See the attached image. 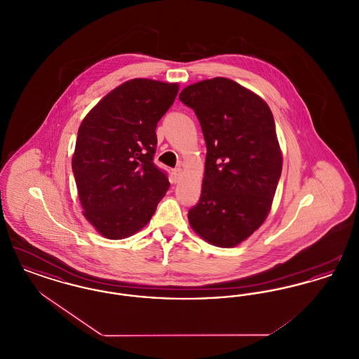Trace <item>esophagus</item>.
<instances>
[{"instance_id": "esophagus-1", "label": "esophagus", "mask_w": 359, "mask_h": 359, "mask_svg": "<svg viewBox=\"0 0 359 359\" xmlns=\"http://www.w3.org/2000/svg\"><path fill=\"white\" fill-rule=\"evenodd\" d=\"M172 175H173V183H179V180H180V177H182V168L173 170Z\"/></svg>"}]
</instances>
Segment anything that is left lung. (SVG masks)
<instances>
[{
	"label": "left lung",
	"instance_id": "1",
	"mask_svg": "<svg viewBox=\"0 0 359 359\" xmlns=\"http://www.w3.org/2000/svg\"><path fill=\"white\" fill-rule=\"evenodd\" d=\"M179 100L195 111L207 147L201 199L188 221L207 242L233 248L264 223L273 202L283 170L273 114L227 78L187 86Z\"/></svg>",
	"mask_w": 359,
	"mask_h": 359
}]
</instances>
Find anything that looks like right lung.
<instances>
[{
  "instance_id": "add662e5",
  "label": "right lung",
  "mask_w": 359,
  "mask_h": 359,
  "mask_svg": "<svg viewBox=\"0 0 359 359\" xmlns=\"http://www.w3.org/2000/svg\"><path fill=\"white\" fill-rule=\"evenodd\" d=\"M177 91V83L128 81L79 126L72 172L86 219L106 238L141 230L170 188L167 173L154 163L156 128Z\"/></svg>"
}]
</instances>
